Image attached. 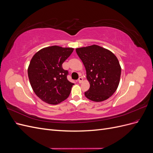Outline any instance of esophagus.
<instances>
[{
    "instance_id": "34e87169",
    "label": "esophagus",
    "mask_w": 153,
    "mask_h": 153,
    "mask_svg": "<svg viewBox=\"0 0 153 153\" xmlns=\"http://www.w3.org/2000/svg\"><path fill=\"white\" fill-rule=\"evenodd\" d=\"M78 82L80 83V84H81V83L83 82V78L82 77H80L79 78H78Z\"/></svg>"
}]
</instances>
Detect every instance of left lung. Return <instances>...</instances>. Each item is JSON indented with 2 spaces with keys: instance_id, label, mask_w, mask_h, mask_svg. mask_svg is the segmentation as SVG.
<instances>
[{
  "instance_id": "obj_1",
  "label": "left lung",
  "mask_w": 153,
  "mask_h": 153,
  "mask_svg": "<svg viewBox=\"0 0 153 153\" xmlns=\"http://www.w3.org/2000/svg\"><path fill=\"white\" fill-rule=\"evenodd\" d=\"M76 52L85 68L90 84L89 89L85 92L86 98L95 102L109 98L117 90L121 77V68L117 57L96 45L76 48Z\"/></svg>"
}]
</instances>
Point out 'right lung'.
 <instances>
[{"mask_svg":"<svg viewBox=\"0 0 153 153\" xmlns=\"http://www.w3.org/2000/svg\"><path fill=\"white\" fill-rule=\"evenodd\" d=\"M74 48L52 46L36 52L28 67L30 85L37 96L44 102L57 105L66 100L74 85L67 79L68 71L62 64Z\"/></svg>","mask_w":153,"mask_h":153,"instance_id":"obj_1","label":"right lung"}]
</instances>
